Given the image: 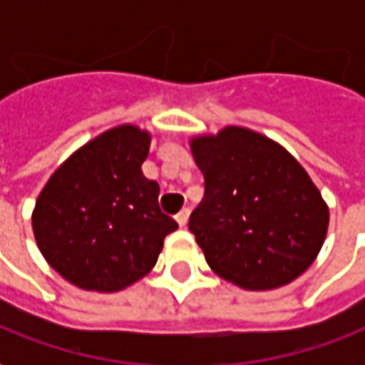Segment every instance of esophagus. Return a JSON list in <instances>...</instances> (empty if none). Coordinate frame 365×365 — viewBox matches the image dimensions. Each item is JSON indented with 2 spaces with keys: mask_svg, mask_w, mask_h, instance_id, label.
<instances>
[{
  "mask_svg": "<svg viewBox=\"0 0 365 365\" xmlns=\"http://www.w3.org/2000/svg\"><path fill=\"white\" fill-rule=\"evenodd\" d=\"M175 219H178V223H180V227H185L187 225V219H190V209L183 207L178 215H175Z\"/></svg>",
  "mask_w": 365,
  "mask_h": 365,
  "instance_id": "esophagus-1",
  "label": "esophagus"
}]
</instances>
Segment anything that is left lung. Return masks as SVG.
Returning <instances> with one entry per match:
<instances>
[{
    "instance_id": "obj_1",
    "label": "left lung",
    "mask_w": 365,
    "mask_h": 365,
    "mask_svg": "<svg viewBox=\"0 0 365 365\" xmlns=\"http://www.w3.org/2000/svg\"><path fill=\"white\" fill-rule=\"evenodd\" d=\"M205 195L190 231L209 269L243 290H272L314 262L330 209L284 146L245 126L190 138Z\"/></svg>"
}]
</instances>
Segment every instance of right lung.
Listing matches in <instances>:
<instances>
[{
	"label": "right lung",
	"instance_id": "1",
	"mask_svg": "<svg viewBox=\"0 0 365 365\" xmlns=\"http://www.w3.org/2000/svg\"><path fill=\"white\" fill-rule=\"evenodd\" d=\"M152 132L120 124L88 140L53 172L31 213L51 269L73 287L118 292L154 269L168 233L160 185L142 174Z\"/></svg>",
	"mask_w": 365,
	"mask_h": 365
}]
</instances>
